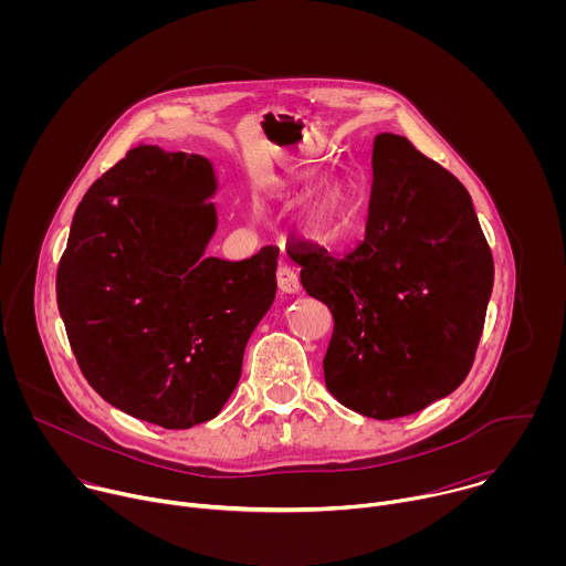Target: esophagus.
<instances>
[{
    "label": "esophagus",
    "mask_w": 566,
    "mask_h": 566,
    "mask_svg": "<svg viewBox=\"0 0 566 566\" xmlns=\"http://www.w3.org/2000/svg\"><path fill=\"white\" fill-rule=\"evenodd\" d=\"M275 280H277V289L282 293H297L300 291V280L293 266L289 264H280L275 271Z\"/></svg>",
    "instance_id": "esophagus-1"
}]
</instances>
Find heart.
<instances>
[{"label": "heart", "mask_w": 566, "mask_h": 566, "mask_svg": "<svg viewBox=\"0 0 566 566\" xmlns=\"http://www.w3.org/2000/svg\"><path fill=\"white\" fill-rule=\"evenodd\" d=\"M340 208V197L336 192H325L313 206H311V228L317 232L322 223H327Z\"/></svg>", "instance_id": "1"}]
</instances>
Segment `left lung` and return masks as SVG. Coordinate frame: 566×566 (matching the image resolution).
<instances>
[{
    "instance_id": "obj_1",
    "label": "left lung",
    "mask_w": 566,
    "mask_h": 566,
    "mask_svg": "<svg viewBox=\"0 0 566 566\" xmlns=\"http://www.w3.org/2000/svg\"><path fill=\"white\" fill-rule=\"evenodd\" d=\"M291 258L304 291L334 315L325 382L343 406L389 421L465 380L493 291V255L468 190L406 136L374 138L360 244L343 258L300 244Z\"/></svg>"
}]
</instances>
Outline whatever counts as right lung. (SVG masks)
I'll use <instances>...</instances> for the list:
<instances>
[{
  "label": "right lung",
  "mask_w": 566,
  "mask_h": 566,
  "mask_svg": "<svg viewBox=\"0 0 566 566\" xmlns=\"http://www.w3.org/2000/svg\"><path fill=\"white\" fill-rule=\"evenodd\" d=\"M212 192L208 158L140 143L80 201L57 266L80 371L114 408L166 430L219 415L277 289V247L206 258Z\"/></svg>",
  "instance_id": "add662e5"
}]
</instances>
